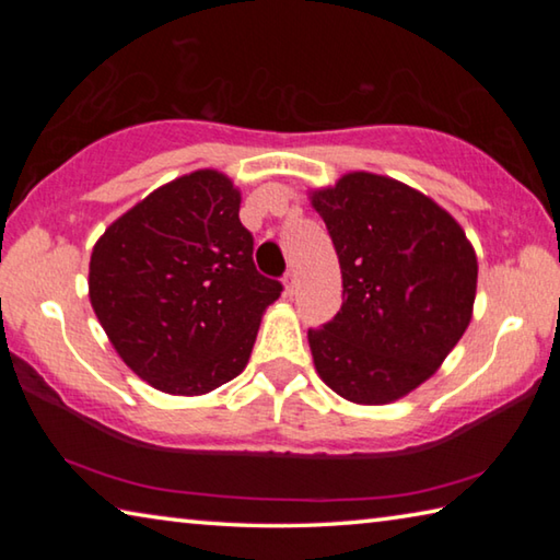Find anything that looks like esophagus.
I'll list each match as a JSON object with an SVG mask.
<instances>
[{
  "label": "esophagus",
  "instance_id": "obj_1",
  "mask_svg": "<svg viewBox=\"0 0 560 560\" xmlns=\"http://www.w3.org/2000/svg\"><path fill=\"white\" fill-rule=\"evenodd\" d=\"M293 291H296V273L289 271L287 279H283V296H293Z\"/></svg>",
  "mask_w": 560,
  "mask_h": 560
}]
</instances>
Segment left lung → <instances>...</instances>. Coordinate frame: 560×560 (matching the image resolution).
<instances>
[{
  "instance_id": "obj_1",
  "label": "left lung",
  "mask_w": 560,
  "mask_h": 560,
  "mask_svg": "<svg viewBox=\"0 0 560 560\" xmlns=\"http://www.w3.org/2000/svg\"><path fill=\"white\" fill-rule=\"evenodd\" d=\"M334 240L343 306L308 346L320 381L355 405H390L438 373L474 316L477 252L420 189L346 173L308 189Z\"/></svg>"
}]
</instances>
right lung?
Wrapping results in <instances>:
<instances>
[{
    "label": "right lung",
    "instance_id": "1",
    "mask_svg": "<svg viewBox=\"0 0 560 560\" xmlns=\"http://www.w3.org/2000/svg\"><path fill=\"white\" fill-rule=\"evenodd\" d=\"M242 192L214 167L170 179L93 244L89 299L140 381L167 395H207L249 363L281 283L254 269Z\"/></svg>",
    "mask_w": 560,
    "mask_h": 560
}]
</instances>
